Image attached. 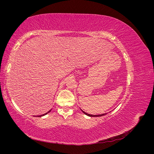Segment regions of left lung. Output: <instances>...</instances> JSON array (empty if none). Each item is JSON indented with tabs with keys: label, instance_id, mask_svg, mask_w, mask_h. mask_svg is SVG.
<instances>
[{
	"label": "left lung",
	"instance_id": "8db88e82",
	"mask_svg": "<svg viewBox=\"0 0 154 154\" xmlns=\"http://www.w3.org/2000/svg\"><path fill=\"white\" fill-rule=\"evenodd\" d=\"M81 110L83 112V114H85V115H87V116H90V117H100V116H103L106 114V113H105V114H100V115H92V114H89L86 113L85 112L83 111L82 109H81Z\"/></svg>",
	"mask_w": 154,
	"mask_h": 154
}]
</instances>
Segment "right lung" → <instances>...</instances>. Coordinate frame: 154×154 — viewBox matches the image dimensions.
I'll return each mask as SVG.
<instances>
[{"instance_id":"right-lung-1","label":"right lung","mask_w":154,"mask_h":154,"mask_svg":"<svg viewBox=\"0 0 154 154\" xmlns=\"http://www.w3.org/2000/svg\"><path fill=\"white\" fill-rule=\"evenodd\" d=\"M51 109L49 111V112H46L45 114H42V115H40V116H38V117H42V116H45V115H46V114H48L49 112H51Z\"/></svg>"}]
</instances>
